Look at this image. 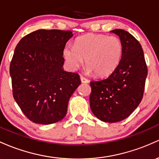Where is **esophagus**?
<instances>
[{
	"label": "esophagus",
	"mask_w": 159,
	"mask_h": 159,
	"mask_svg": "<svg viewBox=\"0 0 159 159\" xmlns=\"http://www.w3.org/2000/svg\"><path fill=\"white\" fill-rule=\"evenodd\" d=\"M80 80H81V82L83 83H89V80L86 79V78L84 77L83 76H80Z\"/></svg>",
	"instance_id": "1"
}]
</instances>
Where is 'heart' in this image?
I'll list each match as a JSON object with an SVG mask.
<instances>
[{
  "mask_svg": "<svg viewBox=\"0 0 159 159\" xmlns=\"http://www.w3.org/2000/svg\"><path fill=\"white\" fill-rule=\"evenodd\" d=\"M122 53V43L119 37L102 34L80 37L75 45L67 44L63 51L69 68L76 70L85 59L87 71L98 76L112 74L120 63Z\"/></svg>",
  "mask_w": 159,
  "mask_h": 159,
  "instance_id": "1",
  "label": "heart"
}]
</instances>
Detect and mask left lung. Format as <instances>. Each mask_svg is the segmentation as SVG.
I'll use <instances>...</instances> for the list:
<instances>
[{
    "label": "left lung",
    "instance_id": "1",
    "mask_svg": "<svg viewBox=\"0 0 159 159\" xmlns=\"http://www.w3.org/2000/svg\"><path fill=\"white\" fill-rule=\"evenodd\" d=\"M123 46L122 59L108 77L90 83V107L98 119L117 122L129 116L143 98L147 67L140 43L128 31L114 29Z\"/></svg>",
    "mask_w": 159,
    "mask_h": 159
}]
</instances>
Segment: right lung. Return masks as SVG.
Listing matches in <instances>:
<instances>
[{
    "label": "right lung",
    "instance_id": "obj_1",
    "mask_svg": "<svg viewBox=\"0 0 159 159\" xmlns=\"http://www.w3.org/2000/svg\"><path fill=\"white\" fill-rule=\"evenodd\" d=\"M70 31L37 30L19 42L10 63L12 94L33 122L49 125L64 119L79 74L63 68V51Z\"/></svg>",
    "mask_w": 159,
    "mask_h": 159
}]
</instances>
